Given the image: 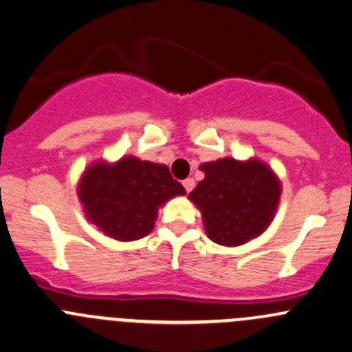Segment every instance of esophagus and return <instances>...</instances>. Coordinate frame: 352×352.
<instances>
[{
    "mask_svg": "<svg viewBox=\"0 0 352 352\" xmlns=\"http://www.w3.org/2000/svg\"><path fill=\"white\" fill-rule=\"evenodd\" d=\"M182 184H184V188H186L187 192H190L192 188L195 187V180L194 179H186Z\"/></svg>",
    "mask_w": 352,
    "mask_h": 352,
    "instance_id": "obj_1",
    "label": "esophagus"
}]
</instances>
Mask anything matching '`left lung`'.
Wrapping results in <instances>:
<instances>
[{
    "label": "left lung",
    "instance_id": "8db88e82",
    "mask_svg": "<svg viewBox=\"0 0 352 352\" xmlns=\"http://www.w3.org/2000/svg\"><path fill=\"white\" fill-rule=\"evenodd\" d=\"M199 168L206 177L188 199L201 210L210 241L234 248L263 234L282 195V182L272 166L256 157H226Z\"/></svg>",
    "mask_w": 352,
    "mask_h": 352
}]
</instances>
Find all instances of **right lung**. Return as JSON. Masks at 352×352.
<instances>
[{
    "label": "right lung",
    "instance_id": "obj_1",
    "mask_svg": "<svg viewBox=\"0 0 352 352\" xmlns=\"http://www.w3.org/2000/svg\"><path fill=\"white\" fill-rule=\"evenodd\" d=\"M177 195H186V188L173 180L168 166L133 155L92 162L77 182L86 219L116 241L150 234L160 207Z\"/></svg>",
    "mask_w": 352,
    "mask_h": 352
}]
</instances>
